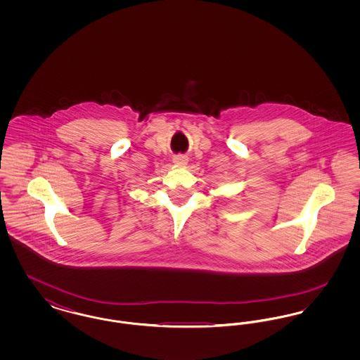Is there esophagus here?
<instances>
[{"label": "esophagus", "instance_id": "34e87169", "mask_svg": "<svg viewBox=\"0 0 360 360\" xmlns=\"http://www.w3.org/2000/svg\"><path fill=\"white\" fill-rule=\"evenodd\" d=\"M174 163L184 166V165L188 163V156H186V155H176V156L174 158Z\"/></svg>", "mask_w": 360, "mask_h": 360}]
</instances>
